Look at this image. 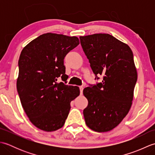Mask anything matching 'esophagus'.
<instances>
[{
  "mask_svg": "<svg viewBox=\"0 0 155 155\" xmlns=\"http://www.w3.org/2000/svg\"><path fill=\"white\" fill-rule=\"evenodd\" d=\"M79 88H80V93H81V94H83V87H79Z\"/></svg>",
  "mask_w": 155,
  "mask_h": 155,
  "instance_id": "obj_1",
  "label": "esophagus"
}]
</instances>
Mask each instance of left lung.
Segmentation results:
<instances>
[{
	"label": "left lung",
	"instance_id": "obj_1",
	"mask_svg": "<svg viewBox=\"0 0 155 155\" xmlns=\"http://www.w3.org/2000/svg\"><path fill=\"white\" fill-rule=\"evenodd\" d=\"M81 44L95 75L103 81L89 84L83 94L88 101L83 110L87 127L98 133L119 124L129 111L137 72L130 48L108 34L80 37Z\"/></svg>",
	"mask_w": 155,
	"mask_h": 155
}]
</instances>
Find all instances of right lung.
Segmentation results:
<instances>
[{"mask_svg": "<svg viewBox=\"0 0 155 155\" xmlns=\"http://www.w3.org/2000/svg\"><path fill=\"white\" fill-rule=\"evenodd\" d=\"M79 45L76 37L46 33L22 49L18 60L16 88L23 109L39 129L51 132L63 127L71 102L80 94L69 86L64 58ZM61 78L64 83H58Z\"/></svg>", "mask_w": 155, "mask_h": 155, "instance_id": "right-lung-1", "label": "right lung"}]
</instances>
